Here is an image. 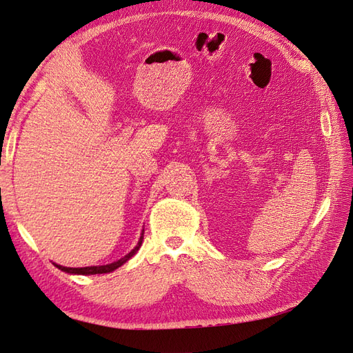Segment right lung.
Instances as JSON below:
<instances>
[{"label": "right lung", "mask_w": 353, "mask_h": 353, "mask_svg": "<svg viewBox=\"0 0 353 353\" xmlns=\"http://www.w3.org/2000/svg\"><path fill=\"white\" fill-rule=\"evenodd\" d=\"M143 239L144 236L141 234L140 237V241H138V244L135 245V248L128 253L126 256H123L122 259H119L117 262H113V263H109V265H101V266H85V268H68V266H61V265H56L59 270L65 271V272H69V274H82V275H92V274H108V272H112L114 271L116 268H119V266H122L126 261H130L132 256L137 253V250L141 248L143 244Z\"/></svg>", "instance_id": "right-lung-1"}]
</instances>
